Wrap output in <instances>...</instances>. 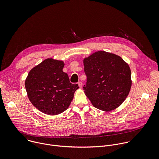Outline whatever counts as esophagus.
Wrapping results in <instances>:
<instances>
[{"instance_id":"1","label":"esophagus","mask_w":159,"mask_h":159,"mask_svg":"<svg viewBox=\"0 0 159 159\" xmlns=\"http://www.w3.org/2000/svg\"><path fill=\"white\" fill-rule=\"evenodd\" d=\"M78 85H79V87L80 88H82V82H78Z\"/></svg>"}]
</instances>
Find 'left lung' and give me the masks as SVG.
<instances>
[{
  "label": "left lung",
  "mask_w": 159,
  "mask_h": 159,
  "mask_svg": "<svg viewBox=\"0 0 159 159\" xmlns=\"http://www.w3.org/2000/svg\"><path fill=\"white\" fill-rule=\"evenodd\" d=\"M87 84L84 93L92 104L103 111L118 107L131 87V70L120 56L98 51L83 60Z\"/></svg>",
  "instance_id": "8db88e82"
}]
</instances>
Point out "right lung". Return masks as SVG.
I'll return each instance as SVG.
<instances>
[{"label":"right lung","instance_id":"right-lung-1","mask_svg":"<svg viewBox=\"0 0 159 159\" xmlns=\"http://www.w3.org/2000/svg\"><path fill=\"white\" fill-rule=\"evenodd\" d=\"M65 63L52 58L43 60L30 71L25 80L28 98L41 112L58 115L69 107L79 87L70 82L63 72Z\"/></svg>","mask_w":159,"mask_h":159}]
</instances>
